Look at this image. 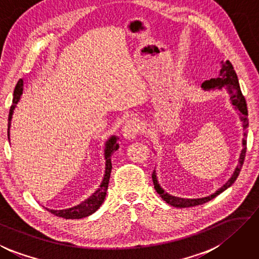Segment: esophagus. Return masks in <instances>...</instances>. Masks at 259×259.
<instances>
[{
    "instance_id": "34e87169",
    "label": "esophagus",
    "mask_w": 259,
    "mask_h": 259,
    "mask_svg": "<svg viewBox=\"0 0 259 259\" xmlns=\"http://www.w3.org/2000/svg\"><path fill=\"white\" fill-rule=\"evenodd\" d=\"M140 129H142V124H140L139 120L130 119L124 123L123 129H122V135L125 139L133 140L140 133Z\"/></svg>"
}]
</instances>
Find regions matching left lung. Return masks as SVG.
Wrapping results in <instances>:
<instances>
[{
    "mask_svg": "<svg viewBox=\"0 0 259 259\" xmlns=\"http://www.w3.org/2000/svg\"><path fill=\"white\" fill-rule=\"evenodd\" d=\"M201 88L203 91L208 92V91H215V89H219V91H222V88L227 89V92L230 96V101H231V104L233 105L234 110L239 112L240 114V120L242 122L243 126V138H242V149L240 153V156H239V163L237 167L234 168L232 176L230 177L229 180L224 183V185L219 188L218 190L213 194L203 197V198H194V199H188V198H180V197L172 196L170 194L165 192V190L159 186L157 177H156V171L154 170L152 179L154 183L155 190L157 191V194L162 197L163 200H165V203L170 204L171 206H175V207L179 208H185V207H192V206L201 205L204 203H207L210 199L215 198L216 196L220 195L221 192L227 190L229 187L233 185V182L237 180L239 173L241 171L242 164L244 161V156H246V150H247V128H248V110H247V103L246 100L241 93L240 84H239L238 76L232 64L230 61H221V70L219 76L216 78H211L209 80H205L201 83Z\"/></svg>",
    "mask_w": 259,
    "mask_h": 259,
    "instance_id": "left-lung-1",
    "label": "left lung"
}]
</instances>
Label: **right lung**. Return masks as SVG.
I'll return each mask as SVG.
<instances>
[{
  "label": "right lung",
  "instance_id": "right-lung-1",
  "mask_svg": "<svg viewBox=\"0 0 259 259\" xmlns=\"http://www.w3.org/2000/svg\"><path fill=\"white\" fill-rule=\"evenodd\" d=\"M22 92H23V79H20L15 88V92H13V101H12L13 105L10 109V113H9V122H8V138L9 139H10V128H11V120H12L13 111H15L18 102L20 101ZM117 139L119 138H117L116 136H112V137L107 139L105 143V147H104L105 172H104V178H103V180L101 182L100 187H98V189L94 192L91 197H88L87 199H84L82 203H80L77 206H73V207H71V208L59 209V210L48 209V210H50L52 214L60 216V218L82 219V218H87V216L92 215L93 213H95V211L101 207V205L103 204V201H104L105 197H106L107 187H109L110 176H111V171H112L111 157H112V155H113V153L119 149Z\"/></svg>",
  "mask_w": 259,
  "mask_h": 259
}]
</instances>
